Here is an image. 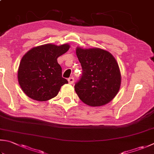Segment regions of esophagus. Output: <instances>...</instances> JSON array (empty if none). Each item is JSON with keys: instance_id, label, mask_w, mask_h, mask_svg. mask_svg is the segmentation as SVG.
I'll list each match as a JSON object with an SVG mask.
<instances>
[{"instance_id": "obj_1", "label": "esophagus", "mask_w": 154, "mask_h": 154, "mask_svg": "<svg viewBox=\"0 0 154 154\" xmlns=\"http://www.w3.org/2000/svg\"><path fill=\"white\" fill-rule=\"evenodd\" d=\"M68 81L69 84H70V85H72V84L74 82V78H72V77L69 78L68 79Z\"/></svg>"}]
</instances>
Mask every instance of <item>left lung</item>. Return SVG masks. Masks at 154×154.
Wrapping results in <instances>:
<instances>
[{"instance_id": "1", "label": "left lung", "mask_w": 154, "mask_h": 154, "mask_svg": "<svg viewBox=\"0 0 154 154\" xmlns=\"http://www.w3.org/2000/svg\"><path fill=\"white\" fill-rule=\"evenodd\" d=\"M82 74L74 88L87 105L100 106L111 101L119 91L121 76L112 55L100 48H76Z\"/></svg>"}]
</instances>
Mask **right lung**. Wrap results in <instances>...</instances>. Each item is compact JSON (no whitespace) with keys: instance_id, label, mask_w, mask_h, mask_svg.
Returning <instances> with one entry per match:
<instances>
[{"instance_id":"obj_1","label":"right lung","mask_w":154,"mask_h":154,"mask_svg":"<svg viewBox=\"0 0 154 154\" xmlns=\"http://www.w3.org/2000/svg\"><path fill=\"white\" fill-rule=\"evenodd\" d=\"M69 48L68 44L48 43L32 48L23 56L18 69V81L27 97L37 101L48 100L57 96L61 86L68 83L62 76L57 59Z\"/></svg>"}]
</instances>
